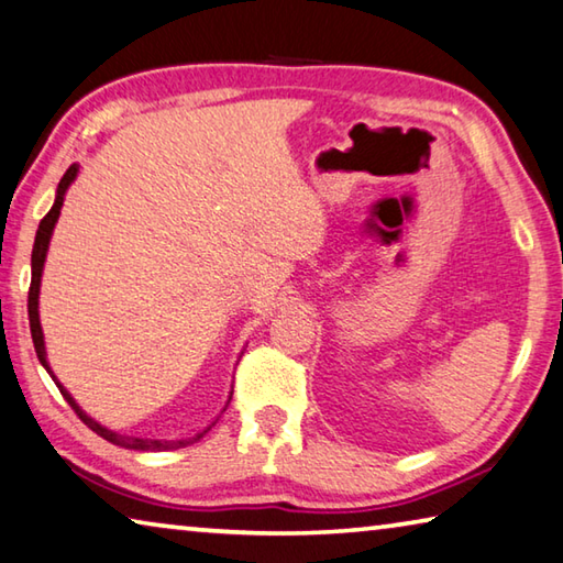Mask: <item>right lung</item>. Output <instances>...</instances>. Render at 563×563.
<instances>
[{
	"instance_id": "1",
	"label": "right lung",
	"mask_w": 563,
	"mask_h": 563,
	"mask_svg": "<svg viewBox=\"0 0 563 563\" xmlns=\"http://www.w3.org/2000/svg\"><path fill=\"white\" fill-rule=\"evenodd\" d=\"M78 175V165L74 163L71 167H68L66 175L62 177V183H58L56 187V200L52 205V210L46 212V217L42 222H38V230H36V240H34V250H32V287H29V327H32V341H34V349H36V356H38V363L46 368L48 376L54 378L56 388L62 390V396L66 398L68 406H71L76 410V416L81 418L88 428H91L96 435H101L103 440L113 442V445L118 448H125V450H147V452H161V450H177V448H187L192 445V442L200 440L207 430H210L212 426H207L205 430L195 432V435H187V438H175V440H155V438H141V435H128V432H115L111 428H106L98 422L96 418L88 416V412L78 406V402L74 400L71 393H68L62 380H58L54 376L52 366H48V358H46V343H44V331H42V321H38V291H42V274H44V262H46V252H48V242H52V234H54V227L58 222V214H62V207H64V197H66V190L71 187V183L76 180ZM232 398V396H230ZM230 402V400H227Z\"/></svg>"
}]
</instances>
